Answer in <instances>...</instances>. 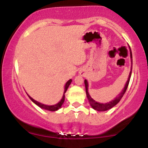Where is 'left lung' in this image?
I'll return each instance as SVG.
<instances>
[{"label": "left lung", "instance_id": "8db88e82", "mask_svg": "<svg viewBox=\"0 0 148 148\" xmlns=\"http://www.w3.org/2000/svg\"><path fill=\"white\" fill-rule=\"evenodd\" d=\"M130 58H131V62H132V67H131V70L129 74V77H128L127 81L126 82V84L125 85V87L123 89V90L121 92V93L117 96L112 101H110V102L106 103H100L99 102H97L96 101H94L92 98L90 97V95L89 94L88 92V83L87 81V80H85L84 83H85V90H86V95L87 97H88L89 102H90V106H92V108L94 109L95 110H97V111H100V112H103V111H106V110H108L111 108H112L113 107H114L118 103L119 101H121V99H122L123 96L124 95V94L125 93L126 90H127V88L128 87V85H129V82L130 80V77H131V74H132V51L130 49Z\"/></svg>", "mask_w": 148, "mask_h": 148}]
</instances>
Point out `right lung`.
I'll return each mask as SVG.
<instances>
[{
    "label": "right lung",
    "instance_id": "1",
    "mask_svg": "<svg viewBox=\"0 0 148 148\" xmlns=\"http://www.w3.org/2000/svg\"><path fill=\"white\" fill-rule=\"evenodd\" d=\"M71 83H72V79H69V81L67 82L66 84H65V90H64V93H63V97H62L61 100H60L58 103H56V105H54V106H47V105H44L41 103H39V102H38V101H35L34 99H33L31 97H29V95H28V97H29V98L31 99V101H32V102L34 103L36 105H37V106H38V107H40V108H42V109L49 110V111H52V112L56 111V110H58V109H60V108H61L62 105H63L64 101H65V92H66L68 87L69 86V85L71 84Z\"/></svg>",
    "mask_w": 148,
    "mask_h": 148
}]
</instances>
